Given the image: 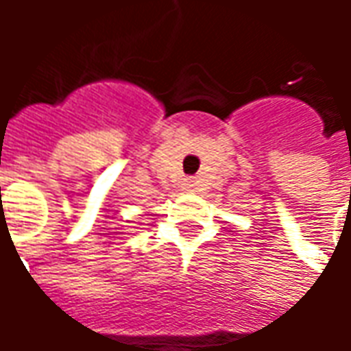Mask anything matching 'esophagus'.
Here are the masks:
<instances>
[{
  "label": "esophagus",
  "mask_w": 351,
  "mask_h": 351,
  "mask_svg": "<svg viewBox=\"0 0 351 351\" xmlns=\"http://www.w3.org/2000/svg\"><path fill=\"white\" fill-rule=\"evenodd\" d=\"M183 187H185V191H191L193 189V181H185V183H183Z\"/></svg>",
  "instance_id": "esophagus-1"
}]
</instances>
